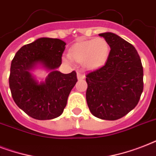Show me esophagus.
Returning <instances> with one entry per match:
<instances>
[{
    "instance_id": "obj_1",
    "label": "esophagus",
    "mask_w": 156,
    "mask_h": 156,
    "mask_svg": "<svg viewBox=\"0 0 156 156\" xmlns=\"http://www.w3.org/2000/svg\"><path fill=\"white\" fill-rule=\"evenodd\" d=\"M77 77H78V79H83V78H84V77H85V76L83 75L82 73L78 72V73H77Z\"/></svg>"
}]
</instances>
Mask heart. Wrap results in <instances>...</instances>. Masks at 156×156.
Wrapping results in <instances>:
<instances>
[{"label":"heart","instance_id":"obj_1","mask_svg":"<svg viewBox=\"0 0 156 156\" xmlns=\"http://www.w3.org/2000/svg\"><path fill=\"white\" fill-rule=\"evenodd\" d=\"M110 54V46L105 39L97 37L76 43L69 50L71 60L81 62L88 70H95L106 63ZM69 61V59H65Z\"/></svg>","mask_w":156,"mask_h":156}]
</instances>
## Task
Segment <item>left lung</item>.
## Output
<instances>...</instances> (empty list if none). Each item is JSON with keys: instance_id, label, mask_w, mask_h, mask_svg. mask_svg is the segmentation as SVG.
Wrapping results in <instances>:
<instances>
[{"instance_id": "8db88e82", "label": "left lung", "mask_w": 156, "mask_h": 156, "mask_svg": "<svg viewBox=\"0 0 156 156\" xmlns=\"http://www.w3.org/2000/svg\"><path fill=\"white\" fill-rule=\"evenodd\" d=\"M99 35L108 41L111 50L106 64L86 75V99L94 116L115 121L138 104L143 90V69L131 44L114 33Z\"/></svg>"}]
</instances>
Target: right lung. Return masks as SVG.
Segmentation results:
<instances>
[{"label":"right lung","instance_id":"obj_1","mask_svg":"<svg viewBox=\"0 0 156 156\" xmlns=\"http://www.w3.org/2000/svg\"><path fill=\"white\" fill-rule=\"evenodd\" d=\"M66 44L59 39L40 38L21 48L11 62L9 83L12 97L32 118L51 120L61 116L78 81L75 71L65 74L56 70ZM37 64L51 71L40 83L30 73Z\"/></svg>","mask_w":156,"mask_h":156}]
</instances>
